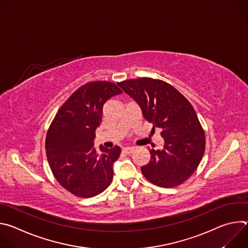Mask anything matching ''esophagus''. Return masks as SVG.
<instances>
[{
    "label": "esophagus",
    "mask_w": 248,
    "mask_h": 248,
    "mask_svg": "<svg viewBox=\"0 0 248 248\" xmlns=\"http://www.w3.org/2000/svg\"><path fill=\"white\" fill-rule=\"evenodd\" d=\"M133 151H134V147H125L123 149V153H124L126 155L131 154Z\"/></svg>",
    "instance_id": "1"
}]
</instances>
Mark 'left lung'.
Wrapping results in <instances>:
<instances>
[{"label": "left lung", "mask_w": 248, "mask_h": 248, "mask_svg": "<svg viewBox=\"0 0 248 248\" xmlns=\"http://www.w3.org/2000/svg\"><path fill=\"white\" fill-rule=\"evenodd\" d=\"M118 85L140 107L145 120L159 128L164 138L160 150L141 168L145 178L161 187L182 185L197 169L205 151V134L187 99L170 84L148 78Z\"/></svg>", "instance_id": "1"}]
</instances>
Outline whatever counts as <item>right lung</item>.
I'll return each mask as SVG.
<instances>
[{
	"label": "right lung",
	"instance_id": "right-lung-1",
	"mask_svg": "<svg viewBox=\"0 0 248 248\" xmlns=\"http://www.w3.org/2000/svg\"><path fill=\"white\" fill-rule=\"evenodd\" d=\"M123 91L113 82L93 81L79 87L58 111L46 136V154L60 185L73 194L89 198L100 194L113 180V164L121 147H94L103 107Z\"/></svg>",
	"mask_w": 248,
	"mask_h": 248
}]
</instances>
